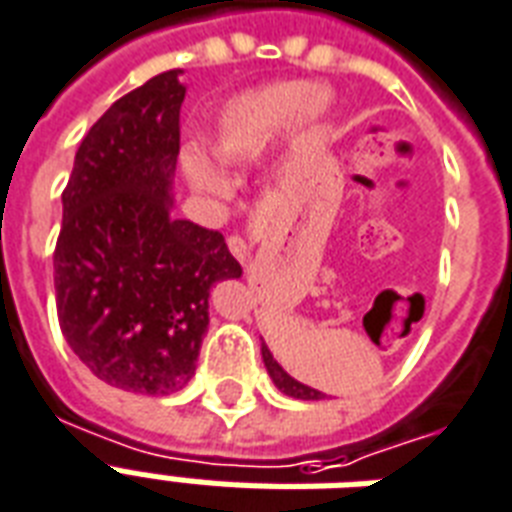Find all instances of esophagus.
<instances>
[{"label": "esophagus", "instance_id": "34e87169", "mask_svg": "<svg viewBox=\"0 0 512 512\" xmlns=\"http://www.w3.org/2000/svg\"><path fill=\"white\" fill-rule=\"evenodd\" d=\"M228 249H230V255L236 257V260H249V241L247 239H241V236H228Z\"/></svg>", "mask_w": 512, "mask_h": 512}]
</instances>
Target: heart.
Here are the masks:
<instances>
[{
	"instance_id": "1",
	"label": "heart",
	"mask_w": 512,
	"mask_h": 512,
	"mask_svg": "<svg viewBox=\"0 0 512 512\" xmlns=\"http://www.w3.org/2000/svg\"><path fill=\"white\" fill-rule=\"evenodd\" d=\"M327 109V93L303 83H271L241 93L230 101L212 139L214 158L220 163L247 161L263 147L265 139L290 120L292 126H308ZM187 177L198 190L212 195L228 193V179L204 158L190 155Z\"/></svg>"
}]
</instances>
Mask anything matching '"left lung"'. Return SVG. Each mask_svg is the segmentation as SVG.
<instances>
[{"label": "left lung", "instance_id": "8db88e82", "mask_svg": "<svg viewBox=\"0 0 512 512\" xmlns=\"http://www.w3.org/2000/svg\"><path fill=\"white\" fill-rule=\"evenodd\" d=\"M263 362H265V368H268V373H271L273 384L279 386L284 395L298 397V400H319V397H322V392H319V389H311V386L295 381V378H292L290 373H287V370L279 365V362L273 360V354L268 351V346H265V343H263Z\"/></svg>", "mask_w": 512, "mask_h": 512}]
</instances>
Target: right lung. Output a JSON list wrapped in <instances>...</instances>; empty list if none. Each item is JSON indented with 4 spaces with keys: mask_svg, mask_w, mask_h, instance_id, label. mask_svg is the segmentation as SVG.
Returning <instances> with one entry per match:
<instances>
[{
    "mask_svg": "<svg viewBox=\"0 0 512 512\" xmlns=\"http://www.w3.org/2000/svg\"><path fill=\"white\" fill-rule=\"evenodd\" d=\"M179 74H155L85 134L53 252L66 343L93 376L142 395H169L195 376L209 290L241 276L220 230L171 212Z\"/></svg>",
    "mask_w": 512,
    "mask_h": 512,
    "instance_id": "right-lung-1",
    "label": "right lung"
}]
</instances>
